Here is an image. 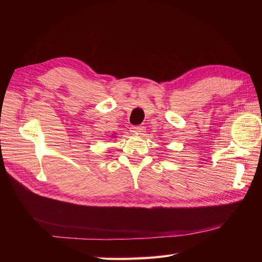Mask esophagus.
Here are the masks:
<instances>
[{
	"label": "esophagus",
	"instance_id": "esophagus-1",
	"mask_svg": "<svg viewBox=\"0 0 262 262\" xmlns=\"http://www.w3.org/2000/svg\"><path fill=\"white\" fill-rule=\"evenodd\" d=\"M143 126H139V125H136V126H132L131 128V132L132 133H136V134H140L141 132H143Z\"/></svg>",
	"mask_w": 262,
	"mask_h": 262
}]
</instances>
